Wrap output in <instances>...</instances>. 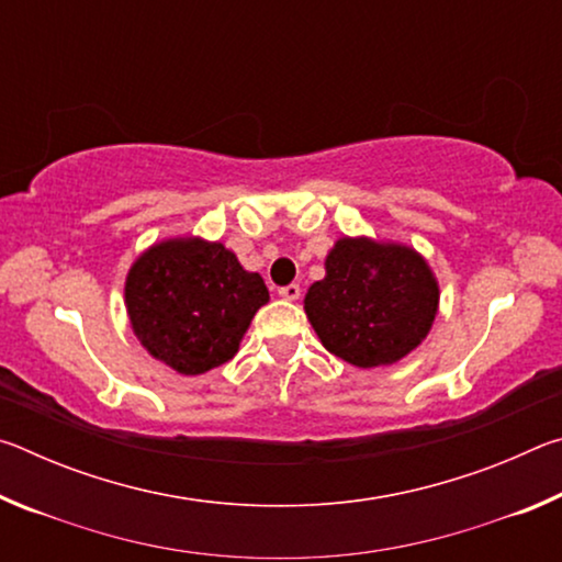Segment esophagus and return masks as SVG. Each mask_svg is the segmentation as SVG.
<instances>
[{
    "label": "esophagus",
    "mask_w": 562,
    "mask_h": 562,
    "mask_svg": "<svg viewBox=\"0 0 562 562\" xmlns=\"http://www.w3.org/2000/svg\"><path fill=\"white\" fill-rule=\"evenodd\" d=\"M280 297L288 300V302L300 300V284H288V288H282L280 290Z\"/></svg>",
    "instance_id": "esophagus-1"
}]
</instances>
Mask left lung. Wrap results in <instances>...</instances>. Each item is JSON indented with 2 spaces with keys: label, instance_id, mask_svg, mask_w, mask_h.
<instances>
[{
  "label": "left lung",
  "instance_id": "8db88e82",
  "mask_svg": "<svg viewBox=\"0 0 562 562\" xmlns=\"http://www.w3.org/2000/svg\"><path fill=\"white\" fill-rule=\"evenodd\" d=\"M439 300V280L412 245L345 235L302 304L329 355L374 369L396 364L429 337Z\"/></svg>",
  "mask_w": 562,
  "mask_h": 562
}]
</instances>
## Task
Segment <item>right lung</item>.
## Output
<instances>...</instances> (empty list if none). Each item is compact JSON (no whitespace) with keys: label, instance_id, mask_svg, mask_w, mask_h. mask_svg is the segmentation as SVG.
<instances>
[{"label":"right lung","instance_id":"add662e5","mask_svg":"<svg viewBox=\"0 0 562 562\" xmlns=\"http://www.w3.org/2000/svg\"><path fill=\"white\" fill-rule=\"evenodd\" d=\"M123 302L140 347L173 372L198 376L237 355L270 292L221 240L178 235L131 262Z\"/></svg>","mask_w":562,"mask_h":562}]
</instances>
